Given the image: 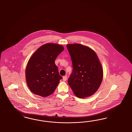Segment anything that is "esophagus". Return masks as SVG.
Returning <instances> with one entry per match:
<instances>
[{
  "instance_id": "obj_1",
  "label": "esophagus",
  "mask_w": 132,
  "mask_h": 132,
  "mask_svg": "<svg viewBox=\"0 0 132 132\" xmlns=\"http://www.w3.org/2000/svg\"><path fill=\"white\" fill-rule=\"evenodd\" d=\"M67 76H65L63 77V80L64 81H65L66 80H67Z\"/></svg>"
}]
</instances>
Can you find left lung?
<instances>
[{
  "mask_svg": "<svg viewBox=\"0 0 132 132\" xmlns=\"http://www.w3.org/2000/svg\"><path fill=\"white\" fill-rule=\"evenodd\" d=\"M71 56L72 71L68 83L77 97L83 98L93 95L100 87L103 71L95 52L82 44L67 45Z\"/></svg>",
  "mask_w": 132,
  "mask_h": 132,
  "instance_id": "obj_1",
  "label": "left lung"
}]
</instances>
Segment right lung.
Returning a JSON list of instances; mask_svg holds the SVG:
<instances>
[{
    "mask_svg": "<svg viewBox=\"0 0 132 132\" xmlns=\"http://www.w3.org/2000/svg\"><path fill=\"white\" fill-rule=\"evenodd\" d=\"M63 50L61 45L48 43L40 46L31 56L27 66L26 78L33 93L47 97L54 92L62 79L55 61Z\"/></svg>",
    "mask_w": 132,
    "mask_h": 132,
    "instance_id": "right-lung-1",
    "label": "right lung"
}]
</instances>
